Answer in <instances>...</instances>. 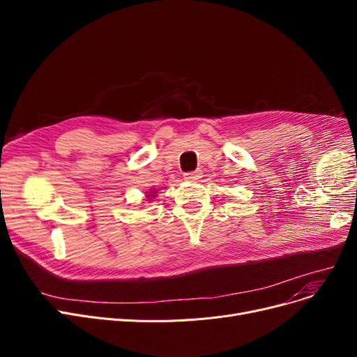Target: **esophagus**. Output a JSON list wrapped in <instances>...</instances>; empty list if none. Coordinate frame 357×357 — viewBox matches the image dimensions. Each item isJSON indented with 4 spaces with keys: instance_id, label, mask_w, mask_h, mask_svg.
<instances>
[{
    "instance_id": "1",
    "label": "esophagus",
    "mask_w": 357,
    "mask_h": 357,
    "mask_svg": "<svg viewBox=\"0 0 357 357\" xmlns=\"http://www.w3.org/2000/svg\"><path fill=\"white\" fill-rule=\"evenodd\" d=\"M201 176H202V172H201V171H194V172H190V174H185V181L195 182V181H198Z\"/></svg>"
}]
</instances>
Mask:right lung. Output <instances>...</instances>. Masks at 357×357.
I'll list each match as a JSON object with an SVG mask.
<instances>
[{
  "instance_id": "1",
  "label": "right lung",
  "mask_w": 357,
  "mask_h": 357,
  "mask_svg": "<svg viewBox=\"0 0 357 357\" xmlns=\"http://www.w3.org/2000/svg\"><path fill=\"white\" fill-rule=\"evenodd\" d=\"M147 197H155V194L152 192V194H150V195H147Z\"/></svg>"
}]
</instances>
